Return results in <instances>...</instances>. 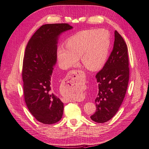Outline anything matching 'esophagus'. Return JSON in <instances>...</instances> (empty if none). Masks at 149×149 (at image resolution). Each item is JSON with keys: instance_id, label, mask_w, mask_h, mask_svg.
<instances>
[{"instance_id": "obj_1", "label": "esophagus", "mask_w": 149, "mask_h": 149, "mask_svg": "<svg viewBox=\"0 0 149 149\" xmlns=\"http://www.w3.org/2000/svg\"><path fill=\"white\" fill-rule=\"evenodd\" d=\"M82 74V72L81 70H72L71 72L68 74V76H67V78L68 79L70 80V81H75V80H76V79H79L81 75ZM63 102L67 103V102H71V100L70 99H68V98H64Z\"/></svg>"}]
</instances>
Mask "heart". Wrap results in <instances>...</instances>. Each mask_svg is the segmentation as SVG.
Returning a JSON list of instances; mask_svg holds the SVG:
<instances>
[{"label":"heart","instance_id":"b5f03b06","mask_svg":"<svg viewBox=\"0 0 149 149\" xmlns=\"http://www.w3.org/2000/svg\"><path fill=\"white\" fill-rule=\"evenodd\" d=\"M65 46L59 45L57 49V61L61 69H67L75 65L80 57L85 68L97 70L107 61L111 37L107 30H86L69 38Z\"/></svg>","mask_w":149,"mask_h":149}]
</instances>
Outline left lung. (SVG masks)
Masks as SVG:
<instances>
[{
    "label": "left lung",
    "mask_w": 149,
    "mask_h": 149,
    "mask_svg": "<svg viewBox=\"0 0 149 149\" xmlns=\"http://www.w3.org/2000/svg\"><path fill=\"white\" fill-rule=\"evenodd\" d=\"M129 78L127 45L116 30L113 49L103 69L96 75L98 83V93L95 100L97 110L91 119L103 123L116 114L125 97Z\"/></svg>",
    "instance_id": "1"
}]
</instances>
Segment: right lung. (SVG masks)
I'll return each mask as SVG.
<instances>
[{"instance_id":"1","label":"right lung","mask_w":149,"mask_h":149,"mask_svg":"<svg viewBox=\"0 0 149 149\" xmlns=\"http://www.w3.org/2000/svg\"><path fill=\"white\" fill-rule=\"evenodd\" d=\"M72 28L68 23L43 25L25 49L22 69L25 101L33 116L45 124L58 122L63 114L64 103L54 92L51 77L59 36Z\"/></svg>"}]
</instances>
